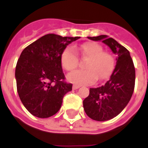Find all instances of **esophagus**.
<instances>
[{"mask_svg":"<svg viewBox=\"0 0 148 148\" xmlns=\"http://www.w3.org/2000/svg\"><path fill=\"white\" fill-rule=\"evenodd\" d=\"M79 87H80L79 85H76V84L73 85V89H74V90H77V89H78Z\"/></svg>","mask_w":148,"mask_h":148,"instance_id":"obj_1","label":"esophagus"}]
</instances>
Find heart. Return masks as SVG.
Wrapping results in <instances>:
<instances>
[{
	"label": "heart",
	"mask_w": 148,
	"mask_h": 148,
	"mask_svg": "<svg viewBox=\"0 0 148 148\" xmlns=\"http://www.w3.org/2000/svg\"><path fill=\"white\" fill-rule=\"evenodd\" d=\"M83 58H87L84 66L86 70L75 71L68 74V80L77 84L88 85L94 82L98 77L106 79L113 72L116 60L110 52L105 51L103 47L95 42H87L77 49ZM61 64L66 71H71L78 66V56L73 47H67L61 55Z\"/></svg>",
	"instance_id": "obj_1"
}]
</instances>
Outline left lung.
I'll use <instances>...</instances> for the list:
<instances>
[{
  "instance_id": "left-lung-1",
  "label": "left lung",
  "mask_w": 148,
  "mask_h": 148,
  "mask_svg": "<svg viewBox=\"0 0 148 148\" xmlns=\"http://www.w3.org/2000/svg\"><path fill=\"white\" fill-rule=\"evenodd\" d=\"M91 40H102L117 55L116 65L110 79L104 86L90 88V94L83 101L87 116L94 121H109L120 114L129 102L133 93L136 71L130 53L114 39L106 35L88 37Z\"/></svg>"
}]
</instances>
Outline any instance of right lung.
Wrapping results in <instances>:
<instances>
[{"instance_id": "add662e5", "label": "right lung", "mask_w": 148, "mask_h": 148, "mask_svg": "<svg viewBox=\"0 0 148 148\" xmlns=\"http://www.w3.org/2000/svg\"><path fill=\"white\" fill-rule=\"evenodd\" d=\"M79 38L47 34L22 51L16 66V88L31 114L47 118L60 109L64 95L72 90V84L65 82L61 55Z\"/></svg>"}]
</instances>
